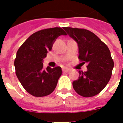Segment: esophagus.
<instances>
[{
  "label": "esophagus",
  "mask_w": 123,
  "mask_h": 123,
  "mask_svg": "<svg viewBox=\"0 0 123 123\" xmlns=\"http://www.w3.org/2000/svg\"><path fill=\"white\" fill-rule=\"evenodd\" d=\"M70 70L68 69V68H63V69H62V72H70Z\"/></svg>",
  "instance_id": "esophagus-1"
}]
</instances>
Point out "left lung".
<instances>
[{
	"instance_id": "left-lung-1",
	"label": "left lung",
	"mask_w": 123,
	"mask_h": 123,
	"mask_svg": "<svg viewBox=\"0 0 123 123\" xmlns=\"http://www.w3.org/2000/svg\"><path fill=\"white\" fill-rule=\"evenodd\" d=\"M78 43V59L87 63V71H79V78L72 82L78 94L90 98L100 93L108 84L114 62L108 47L90 31L81 28H64Z\"/></svg>"
}]
</instances>
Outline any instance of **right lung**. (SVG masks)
<instances>
[{
	"label": "right lung",
	"mask_w": 123,
	"mask_h": 123,
	"mask_svg": "<svg viewBox=\"0 0 123 123\" xmlns=\"http://www.w3.org/2000/svg\"><path fill=\"white\" fill-rule=\"evenodd\" d=\"M67 35L61 28L44 29L33 33L21 45L14 61L16 74L24 88L35 97L53 92L62 74L60 67L44 68L43 59L60 35Z\"/></svg>",
	"instance_id": "1"
}]
</instances>
